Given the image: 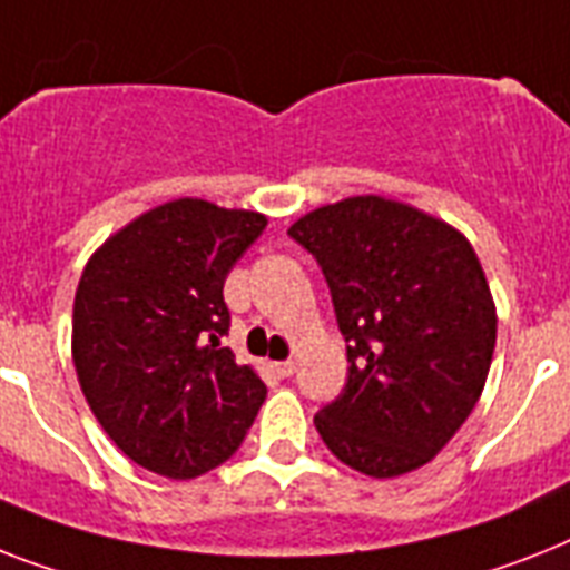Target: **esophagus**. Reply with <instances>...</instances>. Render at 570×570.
Instances as JSON below:
<instances>
[{"mask_svg":"<svg viewBox=\"0 0 570 570\" xmlns=\"http://www.w3.org/2000/svg\"><path fill=\"white\" fill-rule=\"evenodd\" d=\"M294 370H296L294 361H276L274 364V373L279 375V379H288V375H294Z\"/></svg>","mask_w":570,"mask_h":570,"instance_id":"esophagus-1","label":"esophagus"}]
</instances>
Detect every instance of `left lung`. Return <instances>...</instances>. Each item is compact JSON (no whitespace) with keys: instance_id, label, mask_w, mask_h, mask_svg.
Returning a JSON list of instances; mask_svg holds the SVG:
<instances>
[{"instance_id":"left-lung-1","label":"left lung","mask_w":570,"mask_h":570,"mask_svg":"<svg viewBox=\"0 0 570 570\" xmlns=\"http://www.w3.org/2000/svg\"><path fill=\"white\" fill-rule=\"evenodd\" d=\"M288 235L317 258L346 341L343 393L314 416L341 463L399 478L469 420L495 352V303L465 235L379 195L346 197Z\"/></svg>"}]
</instances>
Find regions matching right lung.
I'll use <instances>...</instances> for the list:
<instances>
[{"mask_svg": "<svg viewBox=\"0 0 570 570\" xmlns=\"http://www.w3.org/2000/svg\"><path fill=\"white\" fill-rule=\"evenodd\" d=\"M265 227L258 212L180 197L110 235L83 267L75 373L107 436L148 472H209L265 402V381L220 343L224 282Z\"/></svg>", "mask_w": 570, "mask_h": 570, "instance_id": "add662e5", "label": "right lung"}]
</instances>
